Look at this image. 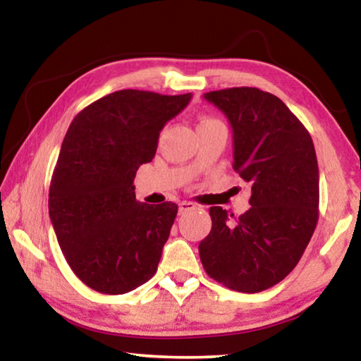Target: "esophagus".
Instances as JSON below:
<instances>
[{"label": "esophagus", "mask_w": 361, "mask_h": 361, "mask_svg": "<svg viewBox=\"0 0 361 361\" xmlns=\"http://www.w3.org/2000/svg\"><path fill=\"white\" fill-rule=\"evenodd\" d=\"M180 215H183V213H186L189 210H194L195 209V204L189 202V200H183V202H180Z\"/></svg>", "instance_id": "esophagus-1"}]
</instances>
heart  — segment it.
I'll return each instance as SVG.
<instances>
[{
  "instance_id": "obj_1",
  "label": "heart",
  "mask_w": 361,
  "mask_h": 361,
  "mask_svg": "<svg viewBox=\"0 0 361 361\" xmlns=\"http://www.w3.org/2000/svg\"><path fill=\"white\" fill-rule=\"evenodd\" d=\"M212 122H216V119H212V118H202L199 121L197 127H202V126H207V124H212Z\"/></svg>"
}]
</instances>
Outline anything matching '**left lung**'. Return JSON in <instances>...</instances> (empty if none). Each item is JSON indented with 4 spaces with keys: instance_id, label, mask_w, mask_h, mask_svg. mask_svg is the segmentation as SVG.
I'll return each instance as SVG.
<instances>
[{
    "instance_id": "1",
    "label": "left lung",
    "mask_w": 361,
    "mask_h": 361,
    "mask_svg": "<svg viewBox=\"0 0 361 361\" xmlns=\"http://www.w3.org/2000/svg\"><path fill=\"white\" fill-rule=\"evenodd\" d=\"M234 132V164L252 185L239 218L210 207L212 231L199 243L207 276L240 293H259L288 276L319 221V164L310 133L279 97L256 87L207 92Z\"/></svg>"
}]
</instances>
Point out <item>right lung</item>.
I'll return each instance as SVG.
<instances>
[{
    "label": "right lung",
    "mask_w": 361,
    "mask_h": 361,
    "mask_svg": "<svg viewBox=\"0 0 361 361\" xmlns=\"http://www.w3.org/2000/svg\"><path fill=\"white\" fill-rule=\"evenodd\" d=\"M189 100L191 94L118 90L70 124L49 188V216L66 262L89 288L124 295L156 274L178 205L138 202L133 178Z\"/></svg>",
    "instance_id": "add662e5"
}]
</instances>
